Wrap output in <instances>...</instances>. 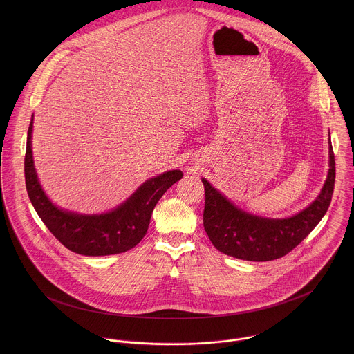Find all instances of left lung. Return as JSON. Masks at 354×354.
Here are the masks:
<instances>
[{"mask_svg":"<svg viewBox=\"0 0 354 354\" xmlns=\"http://www.w3.org/2000/svg\"><path fill=\"white\" fill-rule=\"evenodd\" d=\"M328 152L330 169L322 192L301 212L285 219L261 218L245 212L202 178L205 195L203 225L212 245L225 254L251 261H268L293 251L320 222L331 203L335 183L331 142Z\"/></svg>","mask_w":354,"mask_h":354,"instance_id":"1","label":"left lung"}]
</instances>
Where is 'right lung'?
<instances>
[{
	"mask_svg": "<svg viewBox=\"0 0 354 354\" xmlns=\"http://www.w3.org/2000/svg\"><path fill=\"white\" fill-rule=\"evenodd\" d=\"M32 120L28 127L24 176L28 198L51 234L69 251L84 256H106L135 248L146 236L153 207L183 177L170 170L147 180L129 199L101 215H82L55 207L45 195L34 166L31 150Z\"/></svg>",
	"mask_w": 354,
	"mask_h": 354,
	"instance_id": "right-lung-1",
	"label": "right lung"
}]
</instances>
